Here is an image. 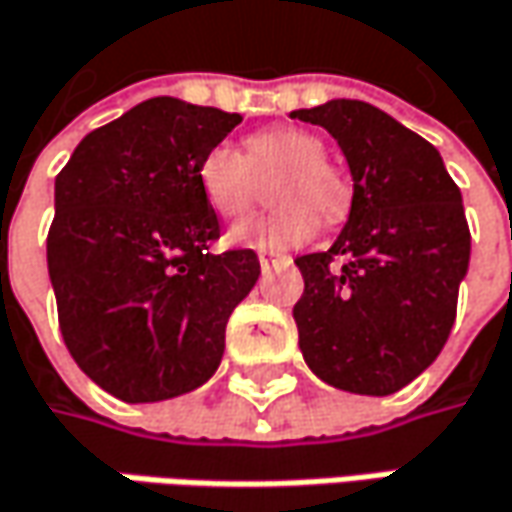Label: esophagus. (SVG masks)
<instances>
[{
	"mask_svg": "<svg viewBox=\"0 0 512 512\" xmlns=\"http://www.w3.org/2000/svg\"><path fill=\"white\" fill-rule=\"evenodd\" d=\"M286 255H281V252H272V249H257V260H260V266L263 269H269L272 263H278V260H284Z\"/></svg>",
	"mask_w": 512,
	"mask_h": 512,
	"instance_id": "obj_1",
	"label": "esophagus"
}]
</instances>
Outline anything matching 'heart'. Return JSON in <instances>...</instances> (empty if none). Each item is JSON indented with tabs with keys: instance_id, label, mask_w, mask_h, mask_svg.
Segmentation results:
<instances>
[{
	"instance_id": "obj_1",
	"label": "heart",
	"mask_w": 512,
	"mask_h": 512,
	"mask_svg": "<svg viewBox=\"0 0 512 512\" xmlns=\"http://www.w3.org/2000/svg\"><path fill=\"white\" fill-rule=\"evenodd\" d=\"M272 202L266 217L237 226L228 240L252 249H289L310 243L318 217L336 226L350 208V182L345 170L324 156V141L301 127H266L246 138V153L231 144H214L202 153L196 179L205 202L223 220H243L272 179Z\"/></svg>"
}]
</instances>
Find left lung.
Masks as SVG:
<instances>
[{
	"instance_id": "obj_1",
	"label": "left lung",
	"mask_w": 512,
	"mask_h": 512,
	"mask_svg": "<svg viewBox=\"0 0 512 512\" xmlns=\"http://www.w3.org/2000/svg\"><path fill=\"white\" fill-rule=\"evenodd\" d=\"M339 141L353 176L339 240L295 257L292 307L310 371L350 394L406 388L443 350L469 266L461 191L435 147L365 101L295 109Z\"/></svg>"
}]
</instances>
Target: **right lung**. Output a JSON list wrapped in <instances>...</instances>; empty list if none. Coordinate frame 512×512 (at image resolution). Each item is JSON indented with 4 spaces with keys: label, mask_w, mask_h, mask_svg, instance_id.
Returning <instances> with one entry per match:
<instances>
[{
    "label": "right lung",
    "mask_w": 512,
    "mask_h": 512,
    "mask_svg": "<svg viewBox=\"0 0 512 512\" xmlns=\"http://www.w3.org/2000/svg\"><path fill=\"white\" fill-rule=\"evenodd\" d=\"M237 112L150 98L92 130L54 179L48 278L77 368L124 403L208 382L226 324L252 292V249L211 255L217 211L196 167Z\"/></svg>",
    "instance_id": "right-lung-1"
}]
</instances>
